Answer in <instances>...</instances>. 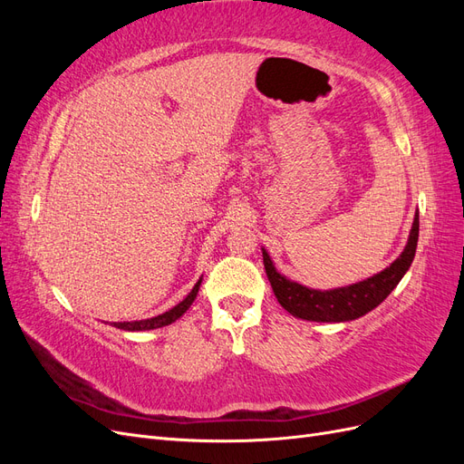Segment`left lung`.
Instances as JSON below:
<instances>
[{"label":"left lung","mask_w":464,"mask_h":464,"mask_svg":"<svg viewBox=\"0 0 464 464\" xmlns=\"http://www.w3.org/2000/svg\"><path fill=\"white\" fill-rule=\"evenodd\" d=\"M418 228L420 222L416 213L409 234V242H406L402 254L392 261L387 269L366 280H360L356 285L331 290L307 288L300 283H294L288 276L280 275L271 256L266 254L265 247H261L265 273L273 286L278 304L294 317L317 323L353 321L375 310V307L392 292V288L401 283L404 273L411 269L418 246Z\"/></svg>","instance_id":"left-lung-1"}]
</instances>
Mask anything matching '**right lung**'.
Returning a JSON list of instances; mask_svg holds the SVG:
<instances>
[{"label": "right lung", "mask_w": 464, "mask_h": 464, "mask_svg": "<svg viewBox=\"0 0 464 464\" xmlns=\"http://www.w3.org/2000/svg\"><path fill=\"white\" fill-rule=\"evenodd\" d=\"M201 280L203 276L195 283V286L191 288V292L188 294V296L181 300L178 305H174L172 310H168L157 317H150V319H141V321H121V323H114L116 329H121V331H150V329H159V327H166L170 325V323H174L176 319H179L181 315H184L189 305L193 304V300L198 298V292H199V286H201Z\"/></svg>", "instance_id": "right-lung-1"}]
</instances>
